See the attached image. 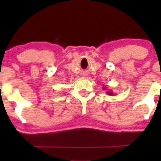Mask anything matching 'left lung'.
<instances>
[{"instance_id":"obj_1","label":"left lung","mask_w":161,"mask_h":161,"mask_svg":"<svg viewBox=\"0 0 161 161\" xmlns=\"http://www.w3.org/2000/svg\"><path fill=\"white\" fill-rule=\"evenodd\" d=\"M103 89L106 90V87H104V88H103ZM106 92H107V95H110V96H114V92H113V91H111V90H110V91Z\"/></svg>"}]
</instances>
